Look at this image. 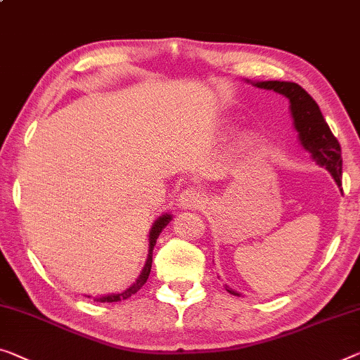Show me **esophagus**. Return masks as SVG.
I'll list each match as a JSON object with an SVG mask.
<instances>
[{
  "instance_id": "34e87169",
  "label": "esophagus",
  "mask_w": 360,
  "mask_h": 360,
  "mask_svg": "<svg viewBox=\"0 0 360 360\" xmlns=\"http://www.w3.org/2000/svg\"><path fill=\"white\" fill-rule=\"evenodd\" d=\"M202 202H203V195L197 187H187L179 197L181 207L184 208H197Z\"/></svg>"
}]
</instances>
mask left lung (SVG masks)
<instances>
[{"label": "left lung", "mask_w": 360, "mask_h": 360, "mask_svg": "<svg viewBox=\"0 0 360 360\" xmlns=\"http://www.w3.org/2000/svg\"><path fill=\"white\" fill-rule=\"evenodd\" d=\"M257 87L275 90V92L288 96L291 103V112L294 117V126L299 132L300 143L305 150L312 153V158L319 165L325 166L333 176L336 184L341 186L342 178V158L341 146L333 136L330 126L326 124L323 115L319 108L317 101L310 96L299 84L280 82V80H268V82H257ZM228 292L239 296L231 288H226Z\"/></svg>", "instance_id": "1"}]
</instances>
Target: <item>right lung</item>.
<instances>
[{
  "instance_id": "right-lung-1",
  "label": "right lung",
  "mask_w": 360,
  "mask_h": 360,
  "mask_svg": "<svg viewBox=\"0 0 360 360\" xmlns=\"http://www.w3.org/2000/svg\"><path fill=\"white\" fill-rule=\"evenodd\" d=\"M171 217L169 214H163V217H160L157 221L153 223V228L152 231H150V249H148V259H147V264L146 266H143V270L141 273V276L137 278V281L132 284L131 288H127L124 292L121 294H111V296H101V297H96L95 302H117V300H124V299H129L132 296V294H136L139 289H141L143 284L147 283L148 280V275H150V270H152V255H153V248L155 244H157V239L160 233L163 231V228L166 226V224L169 223ZM90 297V296H89Z\"/></svg>"
}]
</instances>
